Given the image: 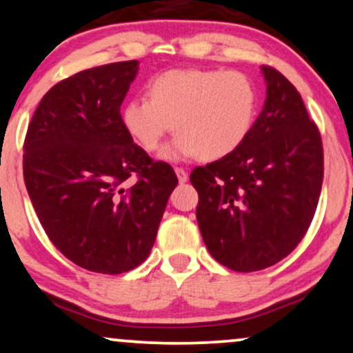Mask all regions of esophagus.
<instances>
[{
    "mask_svg": "<svg viewBox=\"0 0 353 353\" xmlns=\"http://www.w3.org/2000/svg\"><path fill=\"white\" fill-rule=\"evenodd\" d=\"M174 171H176V174H177V179H179L181 184H184V182L189 181V174H187L185 169H182V168H176V169H174Z\"/></svg>",
    "mask_w": 353,
    "mask_h": 353,
    "instance_id": "obj_1",
    "label": "esophagus"
}]
</instances>
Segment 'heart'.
Returning a JSON list of instances; mask_svg holds the SVG:
<instances>
[{"instance_id": "obj_1", "label": "heart", "mask_w": 353, "mask_h": 353, "mask_svg": "<svg viewBox=\"0 0 353 353\" xmlns=\"http://www.w3.org/2000/svg\"><path fill=\"white\" fill-rule=\"evenodd\" d=\"M146 94L125 102L122 125L150 153L172 127L177 135L164 159L225 158L246 141L257 115L256 84L234 70H169L151 79Z\"/></svg>"}]
</instances>
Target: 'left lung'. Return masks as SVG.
<instances>
[{"mask_svg": "<svg viewBox=\"0 0 353 353\" xmlns=\"http://www.w3.org/2000/svg\"><path fill=\"white\" fill-rule=\"evenodd\" d=\"M262 73L265 104L246 141L190 174L205 246L236 272L267 269L300 244L324 176L323 141L300 92L272 66Z\"/></svg>", "mask_w": 353, "mask_h": 353, "instance_id": "left-lung-1", "label": "left lung"}]
</instances>
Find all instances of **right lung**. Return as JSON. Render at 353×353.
<instances>
[{
  "instance_id": "add662e5",
  "label": "right lung",
  "mask_w": 353,
  "mask_h": 353,
  "mask_svg": "<svg viewBox=\"0 0 353 353\" xmlns=\"http://www.w3.org/2000/svg\"><path fill=\"white\" fill-rule=\"evenodd\" d=\"M137 71V60L119 61L57 83L24 141L26 189L43 230L65 257L97 274H123L150 256L177 185L174 169L122 125Z\"/></svg>"
}]
</instances>
